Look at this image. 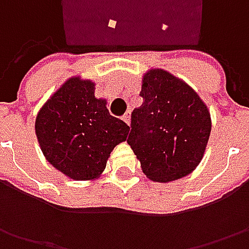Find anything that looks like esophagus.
I'll use <instances>...</instances> for the list:
<instances>
[{"label": "esophagus", "instance_id": "esophagus-1", "mask_svg": "<svg viewBox=\"0 0 249 249\" xmlns=\"http://www.w3.org/2000/svg\"><path fill=\"white\" fill-rule=\"evenodd\" d=\"M122 119H123V122H124L126 124H130V119H131V116H130V112L124 113V115L122 116Z\"/></svg>", "mask_w": 249, "mask_h": 249}]
</instances>
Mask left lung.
Wrapping results in <instances>:
<instances>
[{"instance_id":"8db88e82","label":"left lung","mask_w":249,"mask_h":249,"mask_svg":"<svg viewBox=\"0 0 249 249\" xmlns=\"http://www.w3.org/2000/svg\"><path fill=\"white\" fill-rule=\"evenodd\" d=\"M140 97L127 144L142 172L160 183L188 175L201 162L211 134L206 105L186 83L160 69L144 76Z\"/></svg>"}]
</instances>
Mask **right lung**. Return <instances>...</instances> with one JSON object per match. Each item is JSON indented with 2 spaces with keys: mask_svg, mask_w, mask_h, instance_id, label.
I'll list each match as a JSON object with an SVG mask.
<instances>
[{
  "mask_svg": "<svg viewBox=\"0 0 249 249\" xmlns=\"http://www.w3.org/2000/svg\"><path fill=\"white\" fill-rule=\"evenodd\" d=\"M94 97V83L69 79L45 102L36 134L47 160L73 180L98 177L109 154L127 139L129 126Z\"/></svg>",
  "mask_w": 249,
  "mask_h": 249,
  "instance_id": "obj_1",
  "label": "right lung"
}]
</instances>
